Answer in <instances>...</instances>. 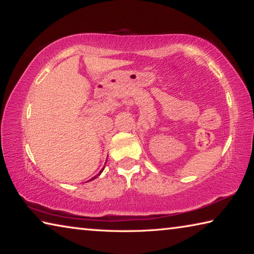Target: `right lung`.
I'll use <instances>...</instances> for the list:
<instances>
[{"instance_id":"obj_1","label":"right lung","mask_w":254,"mask_h":254,"mask_svg":"<svg viewBox=\"0 0 254 254\" xmlns=\"http://www.w3.org/2000/svg\"><path fill=\"white\" fill-rule=\"evenodd\" d=\"M103 170H104V168H103V169H102V170H101V171H100V174H98V175H97V176H100V175H101V174H102V171H103ZM97 176H95V177H93V178H92V179H91V180H93V179H95V178H96V177H97Z\"/></svg>"}]
</instances>
